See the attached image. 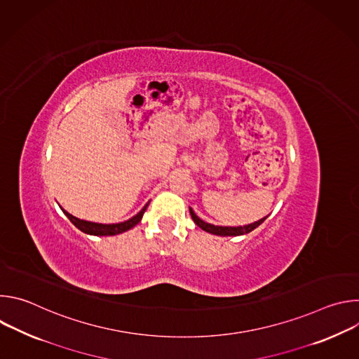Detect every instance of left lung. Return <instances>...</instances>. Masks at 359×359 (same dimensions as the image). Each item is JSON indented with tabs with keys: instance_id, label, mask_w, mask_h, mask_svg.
I'll use <instances>...</instances> for the list:
<instances>
[{
	"instance_id": "left-lung-1",
	"label": "left lung",
	"mask_w": 359,
	"mask_h": 359,
	"mask_svg": "<svg viewBox=\"0 0 359 359\" xmlns=\"http://www.w3.org/2000/svg\"><path fill=\"white\" fill-rule=\"evenodd\" d=\"M189 210H190V215H191L193 222H194V223H196L201 230L208 231V233H212V234H216V236H243V234H247V233L252 231L255 227H259V226H260V224L267 219V216H266V217L260 219L259 222H254V223L247 224V226L223 227V226H215V224H210V223L203 222L200 217H197V216H196V213L193 212V209H191V208H189Z\"/></svg>"
}]
</instances>
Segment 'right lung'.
Returning a JSON list of instances; mask_svg holds the SVG:
<instances>
[{
	"label": "right lung",
	"instance_id": "obj_1",
	"mask_svg": "<svg viewBox=\"0 0 359 359\" xmlns=\"http://www.w3.org/2000/svg\"><path fill=\"white\" fill-rule=\"evenodd\" d=\"M149 206V203L144 204V208L136 215L133 216L132 219L126 220V222H122V223H115V224H102V223H93V222H86V220H81L72 215H69L67 210H64L62 208V212L64 215L72 222V224L79 229L81 231L86 233V234H90V236H115V234H121L123 231H128L130 230L132 227H135L143 217V213L146 212Z\"/></svg>",
	"mask_w": 359,
	"mask_h": 359
}]
</instances>
